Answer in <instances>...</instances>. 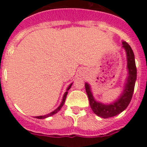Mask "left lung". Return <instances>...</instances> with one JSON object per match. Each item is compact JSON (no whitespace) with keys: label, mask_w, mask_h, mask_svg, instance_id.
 <instances>
[{"label":"left lung","mask_w":147,"mask_h":147,"mask_svg":"<svg viewBox=\"0 0 147 147\" xmlns=\"http://www.w3.org/2000/svg\"><path fill=\"white\" fill-rule=\"evenodd\" d=\"M123 47L127 53V60L128 76L127 78L124 90L121 94L120 98L115 102L105 105L94 100L93 94L91 92V88L88 83H85V91L89 99V104L94 114L102 118H108L116 116L127 107L133 97L134 91L135 82L137 79V67L135 63L134 54L131 47L127 42H122Z\"/></svg>","instance_id":"obj_1"}]
</instances>
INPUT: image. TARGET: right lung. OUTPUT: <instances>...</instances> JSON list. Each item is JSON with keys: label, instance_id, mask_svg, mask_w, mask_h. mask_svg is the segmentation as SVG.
Segmentation results:
<instances>
[{"label": "right lung", "instance_id": "add662e5", "mask_svg": "<svg viewBox=\"0 0 147 147\" xmlns=\"http://www.w3.org/2000/svg\"><path fill=\"white\" fill-rule=\"evenodd\" d=\"M71 85H72V83H71V85H69V87H68V88H67V91L68 90L70 89V88H71ZM67 94H68V92H66L64 94V95H63V98H62V103H61V105L59 106V107L56 108V109L55 110V111H53V112H51L50 114H47V115H43V116H38V117H36V118H38V119H44V118H47V117H50L52 116V115H53V114H56L59 111H60V109L62 108V107L63 106V105H64L65 103V98H66V96H67Z\"/></svg>", "mask_w": 147, "mask_h": 147}]
</instances>
